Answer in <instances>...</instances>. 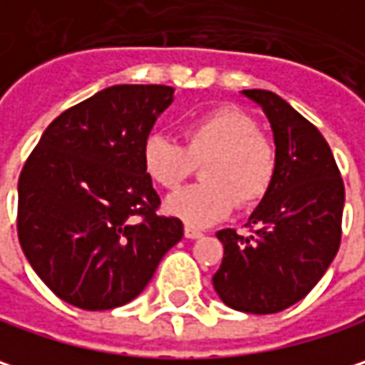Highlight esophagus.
I'll return each instance as SVG.
<instances>
[{
	"mask_svg": "<svg viewBox=\"0 0 365 365\" xmlns=\"http://www.w3.org/2000/svg\"><path fill=\"white\" fill-rule=\"evenodd\" d=\"M185 237L187 239H199V237H203V232L199 230V228H195V226H185Z\"/></svg>",
	"mask_w": 365,
	"mask_h": 365,
	"instance_id": "34e87169",
	"label": "esophagus"
}]
</instances>
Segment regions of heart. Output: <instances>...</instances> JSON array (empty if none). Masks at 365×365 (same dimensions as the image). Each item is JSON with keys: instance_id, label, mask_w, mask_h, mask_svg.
Segmentation results:
<instances>
[{"instance_id": "1", "label": "heart", "mask_w": 365, "mask_h": 365, "mask_svg": "<svg viewBox=\"0 0 365 365\" xmlns=\"http://www.w3.org/2000/svg\"><path fill=\"white\" fill-rule=\"evenodd\" d=\"M185 145L162 133L147 135L141 149L145 174L162 189H176L203 162V182L176 191L166 201L168 214L191 226L226 218L237 201L247 207L270 193L278 151L247 112L222 106L182 124Z\"/></svg>"}]
</instances>
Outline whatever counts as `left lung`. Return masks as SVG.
<instances>
[{"mask_svg": "<svg viewBox=\"0 0 365 365\" xmlns=\"http://www.w3.org/2000/svg\"><path fill=\"white\" fill-rule=\"evenodd\" d=\"M272 124L278 172L245 224L218 230L224 245L214 289L245 314H276L301 301L324 276L341 245L345 185L322 133L282 97L247 89Z\"/></svg>", "mask_w": 365, "mask_h": 365, "instance_id": "1", "label": "left lung"}]
</instances>
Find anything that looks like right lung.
<instances>
[{"label": "right lung", "instance_id": "right-lung-1", "mask_svg": "<svg viewBox=\"0 0 365 365\" xmlns=\"http://www.w3.org/2000/svg\"><path fill=\"white\" fill-rule=\"evenodd\" d=\"M166 85H116L68 108L43 133L18 178V241L66 303L114 309L133 301L182 239L158 214L141 149L172 103Z\"/></svg>", "mask_w": 365, "mask_h": 365}]
</instances>
